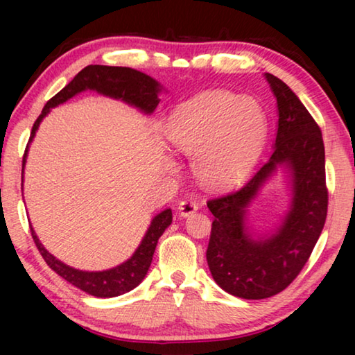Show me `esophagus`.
Here are the masks:
<instances>
[{"label": "esophagus", "instance_id": "34e87169", "mask_svg": "<svg viewBox=\"0 0 355 355\" xmlns=\"http://www.w3.org/2000/svg\"><path fill=\"white\" fill-rule=\"evenodd\" d=\"M197 209H199V203L192 199H186V200L178 203V213L182 218H186V216L196 213Z\"/></svg>", "mask_w": 355, "mask_h": 355}]
</instances>
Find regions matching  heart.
Returning a JSON list of instances; mask_svg holds the SVG:
<instances>
[{
  "instance_id": "b5f03b06",
  "label": "heart",
  "mask_w": 355,
  "mask_h": 355,
  "mask_svg": "<svg viewBox=\"0 0 355 355\" xmlns=\"http://www.w3.org/2000/svg\"><path fill=\"white\" fill-rule=\"evenodd\" d=\"M166 137L186 153L209 188H230L249 175L266 137V116L252 98L205 91L180 103L167 119Z\"/></svg>"
}]
</instances>
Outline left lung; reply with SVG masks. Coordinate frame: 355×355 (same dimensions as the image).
I'll return each mask as SVG.
<instances>
[{"instance_id": "obj_1", "label": "left lung", "mask_w": 355, "mask_h": 355, "mask_svg": "<svg viewBox=\"0 0 355 355\" xmlns=\"http://www.w3.org/2000/svg\"><path fill=\"white\" fill-rule=\"evenodd\" d=\"M264 76L279 110L271 158L243 188L207 202L214 216L208 268L222 290L243 299L271 297L297 277L321 235L329 203L321 128L284 81ZM282 164L292 172V209L275 236L252 240L243 227L245 208Z\"/></svg>"}]
</instances>
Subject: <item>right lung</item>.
Listing matches in <instances>:
<instances>
[{"instance_id":"add662e5","label":"right lung","mask_w":355,"mask_h":355,"mask_svg":"<svg viewBox=\"0 0 355 355\" xmlns=\"http://www.w3.org/2000/svg\"><path fill=\"white\" fill-rule=\"evenodd\" d=\"M86 89L91 91H97L98 94L107 95V97L119 98L127 101V103L139 107L141 111L146 114H152L156 106L159 103L158 92L161 91L158 81L153 78L142 73L130 67H110V65H87L84 67L80 73H78L73 80H71L67 86H65L61 92H58L55 97L46 101V105L42 114L35 120L33 125L31 136H29V142L37 131L39 125L51 107L64 103L73 95L80 94ZM26 152L23 155V169H25L26 163ZM23 169H21V182H23ZM23 184V183H21ZM172 222V211L171 209H164L158 216H155L152 224H150L148 230L144 236L139 248L136 249L133 257L128 258L127 261L119 264V266L107 269V271L100 272H87L80 271V269L70 268L62 261H59L56 257H53L44 245L40 244L37 235L31 228V235L35 245L44 257L45 263L50 266L58 275H61L69 284L75 285L80 290L86 291L87 294H92L95 297H116L120 294L128 293L141 284L146 277L150 264H152V258L155 254L156 244H158L159 236L163 235L164 230L171 225Z\"/></svg>"}]
</instances>
